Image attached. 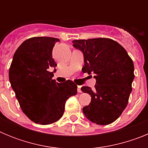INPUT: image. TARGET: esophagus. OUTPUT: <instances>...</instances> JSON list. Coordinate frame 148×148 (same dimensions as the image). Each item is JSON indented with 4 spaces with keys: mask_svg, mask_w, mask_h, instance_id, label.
<instances>
[{
    "mask_svg": "<svg viewBox=\"0 0 148 148\" xmlns=\"http://www.w3.org/2000/svg\"><path fill=\"white\" fill-rule=\"evenodd\" d=\"M82 86H78V88H77V91L78 92H82Z\"/></svg>",
    "mask_w": 148,
    "mask_h": 148,
    "instance_id": "34e87169",
    "label": "esophagus"
}]
</instances>
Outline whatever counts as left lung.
Here are the masks:
<instances>
[{"mask_svg": "<svg viewBox=\"0 0 148 148\" xmlns=\"http://www.w3.org/2000/svg\"><path fill=\"white\" fill-rule=\"evenodd\" d=\"M84 57V73H94L95 89L84 86L82 90L91 95L83 113L97 125H110L121 116L127 105L134 78V65L127 51L118 42L99 38L73 40Z\"/></svg>", "mask_w": 148, "mask_h": 148, "instance_id": "8db88e82", "label": "left lung"}]
</instances>
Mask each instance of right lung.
<instances>
[{"label": "right lung", "instance_id": "obj_1", "mask_svg": "<svg viewBox=\"0 0 148 148\" xmlns=\"http://www.w3.org/2000/svg\"><path fill=\"white\" fill-rule=\"evenodd\" d=\"M59 41L50 37L27 39L15 51L10 67V82L22 111L39 125L60 119L66 101L77 93L74 82L58 83L49 71V68L57 66L52 52Z\"/></svg>", "mask_w": 148, "mask_h": 148}]
</instances>
